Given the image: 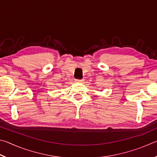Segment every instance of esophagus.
<instances>
[{
  "instance_id": "34e87169",
  "label": "esophagus",
  "mask_w": 157,
  "mask_h": 157,
  "mask_svg": "<svg viewBox=\"0 0 157 157\" xmlns=\"http://www.w3.org/2000/svg\"><path fill=\"white\" fill-rule=\"evenodd\" d=\"M75 82H83V80H82V79H75Z\"/></svg>"
}]
</instances>
